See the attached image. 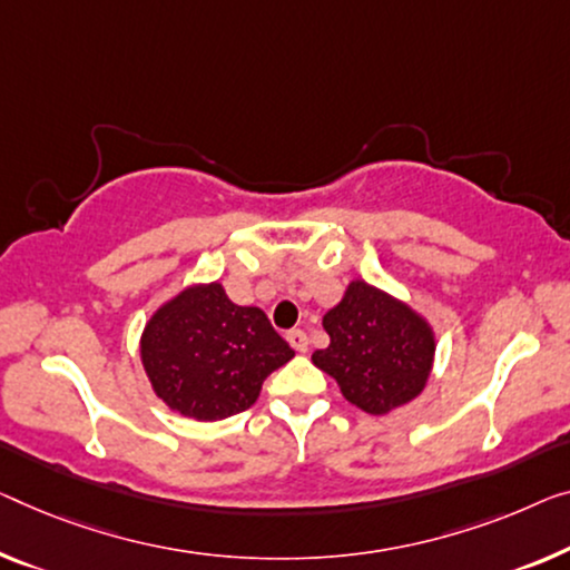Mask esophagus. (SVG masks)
<instances>
[{
  "instance_id": "esophagus-1",
  "label": "esophagus",
  "mask_w": 570,
  "mask_h": 570,
  "mask_svg": "<svg viewBox=\"0 0 570 570\" xmlns=\"http://www.w3.org/2000/svg\"><path fill=\"white\" fill-rule=\"evenodd\" d=\"M286 340L296 353H307L309 351V340H307V333H304V330H288Z\"/></svg>"
}]
</instances>
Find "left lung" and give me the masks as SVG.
<instances>
[{
  "mask_svg": "<svg viewBox=\"0 0 570 570\" xmlns=\"http://www.w3.org/2000/svg\"><path fill=\"white\" fill-rule=\"evenodd\" d=\"M330 345L314 351V366L337 381L347 402L368 414H386L428 384L435 337L406 304L353 282L343 302L322 320Z\"/></svg>",
  "mask_w": 570,
  "mask_h": 570,
  "instance_id": "1",
  "label": "left lung"
}]
</instances>
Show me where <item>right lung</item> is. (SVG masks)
<instances>
[{
  "instance_id": "obj_1",
  "label": "right lung",
  "mask_w": 570,
  "mask_h": 570,
  "mask_svg": "<svg viewBox=\"0 0 570 570\" xmlns=\"http://www.w3.org/2000/svg\"><path fill=\"white\" fill-rule=\"evenodd\" d=\"M142 366L156 394L202 422L245 412L268 373L294 358L266 312L237 307L219 284L191 286L146 325Z\"/></svg>"
}]
</instances>
